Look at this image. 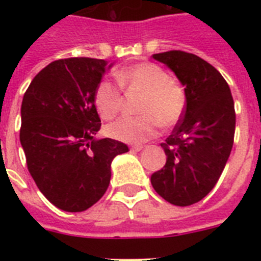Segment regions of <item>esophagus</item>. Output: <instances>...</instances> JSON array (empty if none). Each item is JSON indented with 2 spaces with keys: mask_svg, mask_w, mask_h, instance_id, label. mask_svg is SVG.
Returning <instances> with one entry per match:
<instances>
[{
  "mask_svg": "<svg viewBox=\"0 0 261 261\" xmlns=\"http://www.w3.org/2000/svg\"><path fill=\"white\" fill-rule=\"evenodd\" d=\"M142 145H132V146H130V149H132V150H135V151H140V150H142Z\"/></svg>",
  "mask_w": 261,
  "mask_h": 261,
  "instance_id": "esophagus-1",
  "label": "esophagus"
}]
</instances>
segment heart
<instances>
[{"label":"heart","mask_w":261,"mask_h":261,"mask_svg":"<svg viewBox=\"0 0 261 261\" xmlns=\"http://www.w3.org/2000/svg\"><path fill=\"white\" fill-rule=\"evenodd\" d=\"M117 82L126 93L142 95L138 111L141 116H124L107 126L115 140L140 144L158 133L161 125L174 126L181 120L187 107L183 86L153 62H138L116 73ZM98 114L105 120L114 119L124 103L121 89L111 81L103 80L94 93Z\"/></svg>","instance_id":"heart-1"}]
</instances>
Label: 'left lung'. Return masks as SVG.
I'll return each instance as SVG.
<instances>
[{
    "mask_svg": "<svg viewBox=\"0 0 261 261\" xmlns=\"http://www.w3.org/2000/svg\"><path fill=\"white\" fill-rule=\"evenodd\" d=\"M153 57L171 69L186 87L187 107L161 144L167 161L151 175V184L170 204L188 206L213 190L229 159L235 133L234 100L225 78L201 57L184 50Z\"/></svg>",
    "mask_w": 261,
    "mask_h": 261,
    "instance_id": "1",
    "label": "left lung"
}]
</instances>
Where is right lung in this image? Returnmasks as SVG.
Listing matches in <instances>:
<instances>
[{
	"label": "right lung",
	"instance_id": "obj_1",
	"mask_svg": "<svg viewBox=\"0 0 261 261\" xmlns=\"http://www.w3.org/2000/svg\"><path fill=\"white\" fill-rule=\"evenodd\" d=\"M106 66V60L91 57L56 60L23 95L19 138L27 168L61 211L84 212L102 199L112 159L129 150L112 138H94L102 125L94 93Z\"/></svg>",
	"mask_w": 261,
	"mask_h": 261
}]
</instances>
